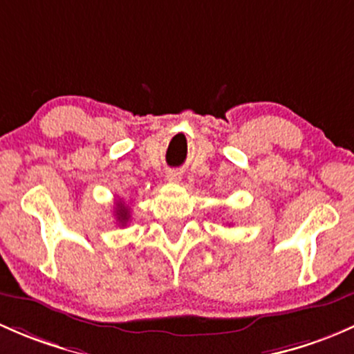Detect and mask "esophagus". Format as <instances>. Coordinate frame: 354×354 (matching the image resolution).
I'll return each mask as SVG.
<instances>
[{
	"label": "esophagus",
	"instance_id": "1",
	"mask_svg": "<svg viewBox=\"0 0 354 354\" xmlns=\"http://www.w3.org/2000/svg\"><path fill=\"white\" fill-rule=\"evenodd\" d=\"M166 178H167V181H171V183H180L181 173H178V171H169Z\"/></svg>",
	"mask_w": 354,
	"mask_h": 354
}]
</instances>
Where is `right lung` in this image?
Returning a JSON list of instances; mask_svg holds the SVG:
<instances>
[{"mask_svg":"<svg viewBox=\"0 0 354 354\" xmlns=\"http://www.w3.org/2000/svg\"><path fill=\"white\" fill-rule=\"evenodd\" d=\"M115 215H117V222L120 225H127L130 218V208L125 205V203L117 202V207H115Z\"/></svg>","mask_w":354,"mask_h":354,"instance_id":"add662e5","label":"right lung"}]
</instances>
